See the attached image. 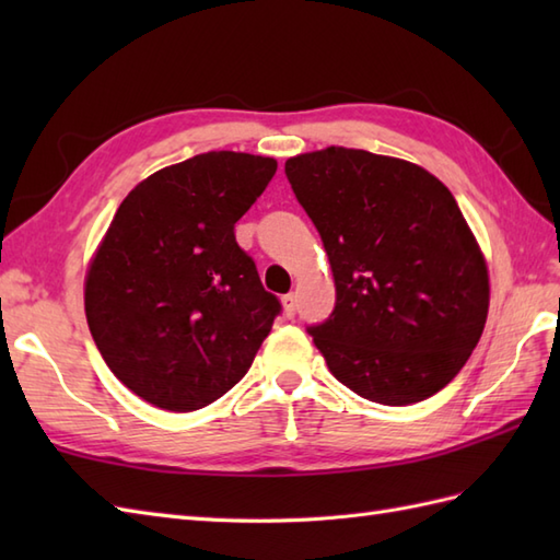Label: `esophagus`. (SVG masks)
Returning <instances> with one entry per match:
<instances>
[{
	"instance_id": "1",
	"label": "esophagus",
	"mask_w": 560,
	"mask_h": 560,
	"mask_svg": "<svg viewBox=\"0 0 560 560\" xmlns=\"http://www.w3.org/2000/svg\"><path fill=\"white\" fill-rule=\"evenodd\" d=\"M281 303H283V313H287V317H293V315H295V311H299V301H295V295H293V293L283 295Z\"/></svg>"
}]
</instances>
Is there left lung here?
<instances>
[{"label": "left lung", "mask_w": 560, "mask_h": 560, "mask_svg": "<svg viewBox=\"0 0 560 560\" xmlns=\"http://www.w3.org/2000/svg\"><path fill=\"white\" fill-rule=\"evenodd\" d=\"M323 237L335 311L307 327L331 375L407 407L467 363L489 315V269L455 197L421 165L329 147L287 161Z\"/></svg>", "instance_id": "obj_1"}]
</instances>
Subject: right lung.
<instances>
[{
	"label": "right lung",
	"instance_id": "obj_1",
	"mask_svg": "<svg viewBox=\"0 0 560 560\" xmlns=\"http://www.w3.org/2000/svg\"><path fill=\"white\" fill-rule=\"evenodd\" d=\"M277 161L209 151L139 183L86 273V319L115 377L168 411H195L243 380L281 303L235 223Z\"/></svg>",
	"mask_w": 560,
	"mask_h": 560
}]
</instances>
